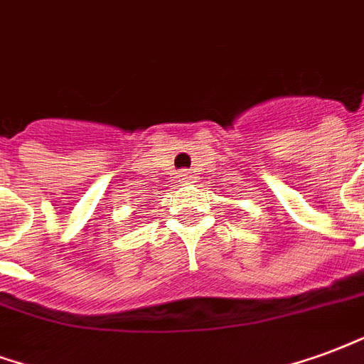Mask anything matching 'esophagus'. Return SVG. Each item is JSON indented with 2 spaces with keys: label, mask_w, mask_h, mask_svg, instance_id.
Segmentation results:
<instances>
[{
  "label": "esophagus",
  "mask_w": 364,
  "mask_h": 364,
  "mask_svg": "<svg viewBox=\"0 0 364 364\" xmlns=\"http://www.w3.org/2000/svg\"><path fill=\"white\" fill-rule=\"evenodd\" d=\"M179 177H181V183H193V171L189 169H183Z\"/></svg>",
  "instance_id": "34e87169"
}]
</instances>
